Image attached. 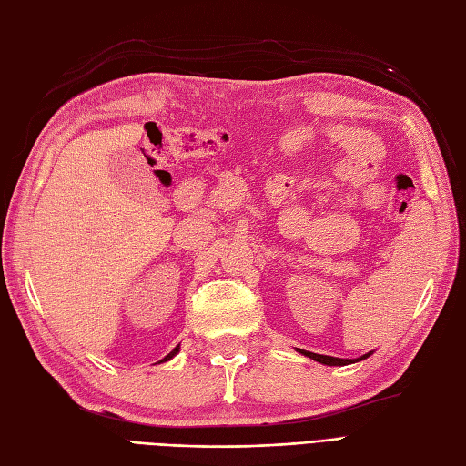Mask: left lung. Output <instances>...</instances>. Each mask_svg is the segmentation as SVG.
<instances>
[{
	"label": "left lung",
	"mask_w": 466,
	"mask_h": 466,
	"mask_svg": "<svg viewBox=\"0 0 466 466\" xmlns=\"http://www.w3.org/2000/svg\"><path fill=\"white\" fill-rule=\"evenodd\" d=\"M301 355H306V357H309V359H313V360H318V362H321V364H329V367H343V364H350V362H357V360H364L367 357H370L372 355V350L370 353H367V355H362L360 359H337V357H327V355H318V353H309V350H299Z\"/></svg>",
	"instance_id": "obj_1"
}]
</instances>
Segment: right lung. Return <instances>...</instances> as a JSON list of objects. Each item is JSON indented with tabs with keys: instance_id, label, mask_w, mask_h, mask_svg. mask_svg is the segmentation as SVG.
Instances as JSON below:
<instances>
[{
	"instance_id": "1",
	"label": "right lung",
	"mask_w": 466,
	"mask_h": 466,
	"mask_svg": "<svg viewBox=\"0 0 466 466\" xmlns=\"http://www.w3.org/2000/svg\"><path fill=\"white\" fill-rule=\"evenodd\" d=\"M178 349H180V345H178V347H176V349H174V350H172V353H168V355H167V357H165V359H162V360H170V359H172V357H174V355H176V353H178Z\"/></svg>"
}]
</instances>
